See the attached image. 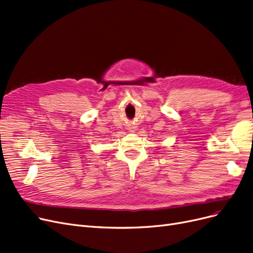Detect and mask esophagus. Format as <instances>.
Wrapping results in <instances>:
<instances>
[{
    "instance_id": "esophagus-1",
    "label": "esophagus",
    "mask_w": 253,
    "mask_h": 253,
    "mask_svg": "<svg viewBox=\"0 0 253 253\" xmlns=\"http://www.w3.org/2000/svg\"><path fill=\"white\" fill-rule=\"evenodd\" d=\"M130 129H132V131H133V129H134V127L132 126V127H130Z\"/></svg>"
}]
</instances>
